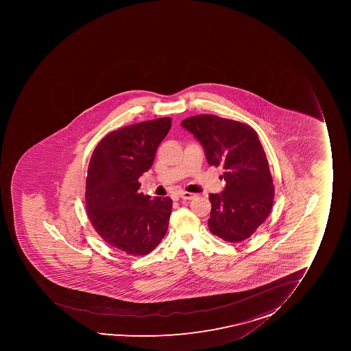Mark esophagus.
<instances>
[{
	"label": "esophagus",
	"instance_id": "obj_1",
	"mask_svg": "<svg viewBox=\"0 0 351 351\" xmlns=\"http://www.w3.org/2000/svg\"><path fill=\"white\" fill-rule=\"evenodd\" d=\"M180 197L182 199H184V200H192V199L195 198L197 195L195 193H191V192L182 191L180 193Z\"/></svg>",
	"mask_w": 351,
	"mask_h": 351
}]
</instances>
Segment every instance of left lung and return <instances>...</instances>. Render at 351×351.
<instances>
[{
	"mask_svg": "<svg viewBox=\"0 0 351 351\" xmlns=\"http://www.w3.org/2000/svg\"><path fill=\"white\" fill-rule=\"evenodd\" d=\"M205 149L209 166H222L226 185L209 195L210 232L229 243L250 238L267 219L274 205V186L256 132L239 121L200 114L182 121Z\"/></svg>",
	"mask_w": 351,
	"mask_h": 351,
	"instance_id": "1",
	"label": "left lung"
}]
</instances>
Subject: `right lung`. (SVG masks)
<instances>
[{
  "instance_id": "right-lung-1",
  "label": "right lung",
  "mask_w": 351,
  "mask_h": 351,
  "mask_svg": "<svg viewBox=\"0 0 351 351\" xmlns=\"http://www.w3.org/2000/svg\"><path fill=\"white\" fill-rule=\"evenodd\" d=\"M171 119L139 122L110 132L88 167L86 209L103 239L132 256L152 252L168 230L173 202L138 191V178L152 166Z\"/></svg>"
}]
</instances>
